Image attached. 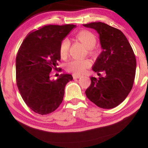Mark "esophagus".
<instances>
[{
	"label": "esophagus",
	"instance_id": "esophagus-1",
	"mask_svg": "<svg viewBox=\"0 0 148 148\" xmlns=\"http://www.w3.org/2000/svg\"><path fill=\"white\" fill-rule=\"evenodd\" d=\"M73 77L74 79H77V78H80L81 77V75H73Z\"/></svg>",
	"mask_w": 148,
	"mask_h": 148
}]
</instances>
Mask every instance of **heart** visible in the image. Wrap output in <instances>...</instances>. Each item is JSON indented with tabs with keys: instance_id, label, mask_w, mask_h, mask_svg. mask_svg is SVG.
Wrapping results in <instances>:
<instances>
[{
	"instance_id": "b5f03b06",
	"label": "heart",
	"mask_w": 148,
	"mask_h": 148,
	"mask_svg": "<svg viewBox=\"0 0 148 148\" xmlns=\"http://www.w3.org/2000/svg\"><path fill=\"white\" fill-rule=\"evenodd\" d=\"M75 38L83 42L88 48L90 54H95V46L97 43L96 36L93 33L88 30H82L75 34ZM70 49V41L68 38H64L60 42L59 46V53L62 58L67 57ZM91 66V61L88 59H73L65 64L67 71L75 75L83 74L85 70Z\"/></svg>"
}]
</instances>
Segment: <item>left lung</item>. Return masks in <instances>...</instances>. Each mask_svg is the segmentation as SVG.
I'll return each mask as SVG.
<instances>
[{
  "mask_svg": "<svg viewBox=\"0 0 148 148\" xmlns=\"http://www.w3.org/2000/svg\"><path fill=\"white\" fill-rule=\"evenodd\" d=\"M83 25L98 33L103 49L92 71L106 73V77H91V84L85 94L98 107L113 108L120 105L132 90L136 71L135 56L127 38L119 29L102 22Z\"/></svg>",
  "mask_w": 148,
  "mask_h": 148,
  "instance_id": "obj_1",
  "label": "left lung"
}]
</instances>
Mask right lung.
<instances>
[{
  "instance_id": "obj_1",
  "label": "right lung",
  "mask_w": 148,
  "mask_h": 148,
  "mask_svg": "<svg viewBox=\"0 0 148 148\" xmlns=\"http://www.w3.org/2000/svg\"><path fill=\"white\" fill-rule=\"evenodd\" d=\"M76 25H48L30 33L23 41L16 56V83L24 102L40 115L53 112L63 101L65 87L73 80L62 73L51 80L52 71L60 72V42Z\"/></svg>"
}]
</instances>
